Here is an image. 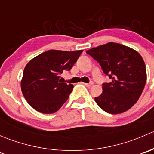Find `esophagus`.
<instances>
[{"label":"esophagus","instance_id":"obj_1","mask_svg":"<svg viewBox=\"0 0 154 154\" xmlns=\"http://www.w3.org/2000/svg\"><path fill=\"white\" fill-rule=\"evenodd\" d=\"M93 84H94V83H93L92 81L90 82L89 83H84L85 86H92Z\"/></svg>","mask_w":154,"mask_h":154}]
</instances>
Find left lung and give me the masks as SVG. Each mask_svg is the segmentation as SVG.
I'll list each match as a JSON object with an SVG mask.
<instances>
[{
  "mask_svg": "<svg viewBox=\"0 0 154 154\" xmlns=\"http://www.w3.org/2000/svg\"><path fill=\"white\" fill-rule=\"evenodd\" d=\"M112 81L103 84V92L94 97L96 103L109 114L130 109L140 97L147 73L142 56L131 48L109 42L88 50Z\"/></svg>",
  "mask_w": 154,
  "mask_h": 154,
  "instance_id": "left-lung-1",
  "label": "left lung"
}]
</instances>
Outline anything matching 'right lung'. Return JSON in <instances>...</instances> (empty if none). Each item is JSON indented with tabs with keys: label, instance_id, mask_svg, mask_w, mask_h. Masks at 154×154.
<instances>
[{
	"label": "right lung",
	"instance_id": "obj_1",
	"mask_svg": "<svg viewBox=\"0 0 154 154\" xmlns=\"http://www.w3.org/2000/svg\"><path fill=\"white\" fill-rule=\"evenodd\" d=\"M83 50H49L34 57L25 66L21 81V91L34 109L45 114L58 111L68 100L74 86L61 83L60 74L70 71Z\"/></svg>",
	"mask_w": 154,
	"mask_h": 154
}]
</instances>
